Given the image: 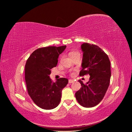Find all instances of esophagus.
Instances as JSON below:
<instances>
[{"label": "esophagus", "instance_id": "obj_1", "mask_svg": "<svg viewBox=\"0 0 132 132\" xmlns=\"http://www.w3.org/2000/svg\"><path fill=\"white\" fill-rule=\"evenodd\" d=\"M74 81V80H73V79H69L68 82H69V84H71V83H73Z\"/></svg>", "mask_w": 132, "mask_h": 132}]
</instances>
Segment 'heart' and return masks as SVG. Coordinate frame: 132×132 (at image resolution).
<instances>
[{
  "instance_id": "heart-1",
  "label": "heart",
  "mask_w": 132,
  "mask_h": 132,
  "mask_svg": "<svg viewBox=\"0 0 132 132\" xmlns=\"http://www.w3.org/2000/svg\"><path fill=\"white\" fill-rule=\"evenodd\" d=\"M75 53H78V52H71L69 53V56H71V55H73V54H75Z\"/></svg>"
}]
</instances>
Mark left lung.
<instances>
[{
  "label": "left lung",
  "instance_id": "left-lung-1",
  "mask_svg": "<svg viewBox=\"0 0 132 132\" xmlns=\"http://www.w3.org/2000/svg\"><path fill=\"white\" fill-rule=\"evenodd\" d=\"M82 69L80 76L89 74V81L86 84L79 80L81 87L76 92L75 97L80 105L93 107L101 101L110 85L111 63L108 55L98 46L84 43Z\"/></svg>",
  "mask_w": 132,
  "mask_h": 132
}]
</instances>
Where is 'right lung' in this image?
Returning a JSON list of instances; mask_svg holds the SVG:
<instances>
[{
  "label": "right lung",
  "instance_id": "add662e5",
  "mask_svg": "<svg viewBox=\"0 0 132 132\" xmlns=\"http://www.w3.org/2000/svg\"><path fill=\"white\" fill-rule=\"evenodd\" d=\"M66 46H49L35 50L26 61L25 78L28 94L37 106L51 110L61 101L62 91L68 80L62 78L53 82L50 78L51 69L56 67L58 58Z\"/></svg>",
  "mask_w": 132,
  "mask_h": 132
}]
</instances>
